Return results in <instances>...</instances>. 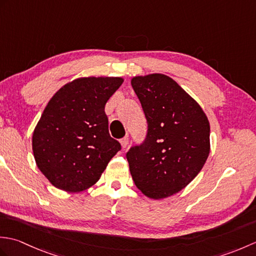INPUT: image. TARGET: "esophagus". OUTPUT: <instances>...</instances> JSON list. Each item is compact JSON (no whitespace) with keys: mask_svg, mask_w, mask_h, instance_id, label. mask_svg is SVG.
<instances>
[{"mask_svg":"<svg viewBox=\"0 0 256 256\" xmlns=\"http://www.w3.org/2000/svg\"><path fill=\"white\" fill-rule=\"evenodd\" d=\"M121 145H122L123 148H128V136H125V138H123L121 140Z\"/></svg>","mask_w":256,"mask_h":256,"instance_id":"1","label":"esophagus"}]
</instances>
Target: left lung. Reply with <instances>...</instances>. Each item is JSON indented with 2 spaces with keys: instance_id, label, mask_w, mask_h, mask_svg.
I'll use <instances>...</instances> for the list:
<instances>
[{
  "instance_id": "8db88e82",
  "label": "left lung",
  "mask_w": 256,
  "mask_h": 256,
  "mask_svg": "<svg viewBox=\"0 0 256 256\" xmlns=\"http://www.w3.org/2000/svg\"><path fill=\"white\" fill-rule=\"evenodd\" d=\"M131 84L148 120V134L126 153L130 172L148 198H167L202 170L210 152L208 118L168 76H138Z\"/></svg>"
}]
</instances>
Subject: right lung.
Instances as JSON below:
<instances>
[{
	"mask_svg": "<svg viewBox=\"0 0 256 256\" xmlns=\"http://www.w3.org/2000/svg\"><path fill=\"white\" fill-rule=\"evenodd\" d=\"M122 84L120 77L78 78L48 102L32 144L37 167L56 188L79 192L94 186L121 150L108 133L104 106Z\"/></svg>",
	"mask_w": 256,
	"mask_h": 256,
	"instance_id": "right-lung-1",
	"label": "right lung"
}]
</instances>
